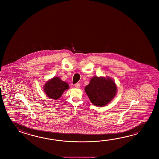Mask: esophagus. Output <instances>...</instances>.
<instances>
[{"label": "esophagus", "instance_id": "esophagus-1", "mask_svg": "<svg viewBox=\"0 0 159 159\" xmlns=\"http://www.w3.org/2000/svg\"><path fill=\"white\" fill-rule=\"evenodd\" d=\"M75 88H80V84L77 83V84H75Z\"/></svg>", "mask_w": 159, "mask_h": 159}]
</instances>
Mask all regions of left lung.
Segmentation results:
<instances>
[{
  "mask_svg": "<svg viewBox=\"0 0 159 159\" xmlns=\"http://www.w3.org/2000/svg\"><path fill=\"white\" fill-rule=\"evenodd\" d=\"M88 97L95 106L103 107L114 98L117 87L114 81L108 77L94 76L84 88Z\"/></svg>",
  "mask_w": 159,
  "mask_h": 159,
  "instance_id": "1",
  "label": "left lung"
}]
</instances>
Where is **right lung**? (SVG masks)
Listing matches in <instances>:
<instances>
[{"instance_id":"obj_1","label":"right lung","mask_w":159,"mask_h":159,"mask_svg":"<svg viewBox=\"0 0 159 159\" xmlns=\"http://www.w3.org/2000/svg\"><path fill=\"white\" fill-rule=\"evenodd\" d=\"M69 89L68 83L62 81L61 78L54 77L47 81L43 86L45 94L52 99H58L66 90Z\"/></svg>"}]
</instances>
